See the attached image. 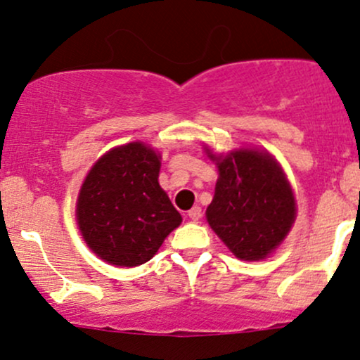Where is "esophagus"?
Returning <instances> with one entry per match:
<instances>
[{
  "label": "esophagus",
  "instance_id": "obj_1",
  "mask_svg": "<svg viewBox=\"0 0 360 360\" xmlns=\"http://www.w3.org/2000/svg\"><path fill=\"white\" fill-rule=\"evenodd\" d=\"M188 217H189V220H193V221H198L200 220L201 217H203V213H201V208L200 206H194V208H191L188 212Z\"/></svg>",
  "mask_w": 360,
  "mask_h": 360
}]
</instances>
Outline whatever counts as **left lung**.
Returning a JSON list of instances; mask_svg holds the SVG:
<instances>
[{"mask_svg": "<svg viewBox=\"0 0 360 360\" xmlns=\"http://www.w3.org/2000/svg\"><path fill=\"white\" fill-rule=\"evenodd\" d=\"M206 154L217 164L218 181L206 220L242 260L266 259L286 238L296 218L291 184L278 160L257 148Z\"/></svg>", "mask_w": 360, "mask_h": 360, "instance_id": "8db88e82", "label": "left lung"}]
</instances>
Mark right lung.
<instances>
[{
	"label": "right lung",
	"instance_id": "1",
	"mask_svg": "<svg viewBox=\"0 0 360 360\" xmlns=\"http://www.w3.org/2000/svg\"><path fill=\"white\" fill-rule=\"evenodd\" d=\"M159 171L160 154L142 142L111 148L91 167L76 218L84 242L105 262H147L183 221L159 186Z\"/></svg>",
	"mask_w": 360,
	"mask_h": 360
}]
</instances>
